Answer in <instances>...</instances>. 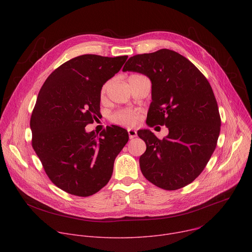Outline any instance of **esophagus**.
I'll return each mask as SVG.
<instances>
[{"mask_svg": "<svg viewBox=\"0 0 252 252\" xmlns=\"http://www.w3.org/2000/svg\"><path fill=\"white\" fill-rule=\"evenodd\" d=\"M127 132H128L129 138H133V137L136 136V130L133 129V128H128V129H127Z\"/></svg>", "mask_w": 252, "mask_h": 252, "instance_id": "obj_1", "label": "esophagus"}]
</instances>
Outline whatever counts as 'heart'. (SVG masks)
<instances>
[{"label": "heart", "mask_w": 252, "mask_h": 252, "mask_svg": "<svg viewBox=\"0 0 252 252\" xmlns=\"http://www.w3.org/2000/svg\"><path fill=\"white\" fill-rule=\"evenodd\" d=\"M107 86H109V83H106L102 86L100 93L104 94ZM112 121L118 125L126 126H134L138 122V114L134 111L131 110H125V111H120L117 112L116 114L113 115Z\"/></svg>", "instance_id": "1"}]
</instances>
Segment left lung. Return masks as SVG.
Wrapping results in <instances>:
<instances>
[{"label":"left lung","mask_w":252,"mask_h":252,"mask_svg":"<svg viewBox=\"0 0 252 252\" xmlns=\"http://www.w3.org/2000/svg\"><path fill=\"white\" fill-rule=\"evenodd\" d=\"M123 71L151 80L147 124L168 128L163 139L150 129L137 131L147 145L139 158L143 176L165 190L189 185L210 159L220 132L219 106L208 81L190 61L167 49L129 58Z\"/></svg>","instance_id":"1"}]
</instances>
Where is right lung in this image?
Wrapping results in <instances>:
<instances>
[{"label":"right lung","instance_id":"right-lung-1","mask_svg":"<svg viewBox=\"0 0 252 252\" xmlns=\"http://www.w3.org/2000/svg\"><path fill=\"white\" fill-rule=\"evenodd\" d=\"M126 59L79 56L56 68L39 93L30 122L32 146L52 183L67 193L90 196L100 190L128 140L118 126H106L99 136L85 128L99 115L102 86Z\"/></svg>","mask_w":252,"mask_h":252}]
</instances>
